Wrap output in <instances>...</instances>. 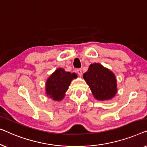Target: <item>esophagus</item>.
I'll return each mask as SVG.
<instances>
[{"label": "esophagus", "instance_id": "34e87169", "mask_svg": "<svg viewBox=\"0 0 147 147\" xmlns=\"http://www.w3.org/2000/svg\"><path fill=\"white\" fill-rule=\"evenodd\" d=\"M76 73H78V75H79L80 76H82V70L80 69H78L76 70Z\"/></svg>", "mask_w": 147, "mask_h": 147}]
</instances>
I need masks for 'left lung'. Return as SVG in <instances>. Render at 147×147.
I'll return each instance as SVG.
<instances>
[{
	"label": "left lung",
	"mask_w": 147,
	"mask_h": 147,
	"mask_svg": "<svg viewBox=\"0 0 147 147\" xmlns=\"http://www.w3.org/2000/svg\"><path fill=\"white\" fill-rule=\"evenodd\" d=\"M83 78L96 100H110L117 92V79L114 73L100 64H91L88 71L84 73Z\"/></svg>",
	"instance_id": "left-lung-1"
}]
</instances>
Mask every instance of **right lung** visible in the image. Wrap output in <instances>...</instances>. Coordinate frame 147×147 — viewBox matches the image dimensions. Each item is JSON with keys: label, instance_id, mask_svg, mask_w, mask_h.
Listing matches in <instances>:
<instances>
[{"label": "right lung", "instance_id": "add662e5", "mask_svg": "<svg viewBox=\"0 0 147 147\" xmlns=\"http://www.w3.org/2000/svg\"><path fill=\"white\" fill-rule=\"evenodd\" d=\"M77 78L75 73L66 72L62 68L56 70L46 82V94L54 100H63L72 80Z\"/></svg>", "mask_w": 147, "mask_h": 147}]
</instances>
